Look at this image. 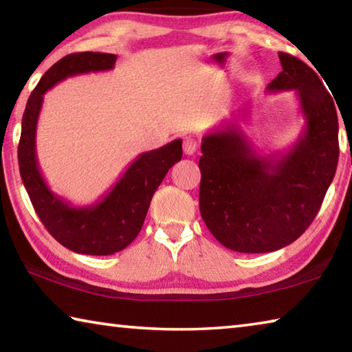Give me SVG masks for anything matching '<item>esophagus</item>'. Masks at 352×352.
<instances>
[{"label": "esophagus", "mask_w": 352, "mask_h": 352, "mask_svg": "<svg viewBox=\"0 0 352 352\" xmlns=\"http://www.w3.org/2000/svg\"><path fill=\"white\" fill-rule=\"evenodd\" d=\"M183 151L186 155L195 153V151H197V141L190 138V136H186V138L183 140Z\"/></svg>", "instance_id": "esophagus-1"}]
</instances>
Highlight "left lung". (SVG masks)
Masks as SVG:
<instances>
[{
    "label": "left lung",
    "instance_id": "1",
    "mask_svg": "<svg viewBox=\"0 0 352 352\" xmlns=\"http://www.w3.org/2000/svg\"><path fill=\"white\" fill-rule=\"evenodd\" d=\"M283 71L267 91L296 94L305 129L287 152L262 157L239 127L204 136L200 214L223 247L269 253L296 241L317 216L338 163L333 99L312 68L279 52Z\"/></svg>",
    "mask_w": 352,
    "mask_h": 352
}]
</instances>
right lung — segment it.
I'll list each match as a JSON object with an SVG mask.
<instances>
[{"label":"right lung","mask_w":352,"mask_h":352,"mask_svg":"<svg viewBox=\"0 0 352 352\" xmlns=\"http://www.w3.org/2000/svg\"><path fill=\"white\" fill-rule=\"evenodd\" d=\"M116 58L107 52H76L60 58L46 71L29 96L21 121L19 164L34 210L57 242L80 254H115L130 245L140 234L155 190L183 155L182 140L140 153L115 186L91 205L74 206L47 186L35 151L45 93L67 77L110 71L115 68Z\"/></svg>","instance_id":"obj_1"}]
</instances>
